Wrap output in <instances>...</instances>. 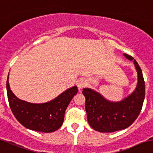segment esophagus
Returning <instances> with one entry per match:
<instances>
[{
    "mask_svg": "<svg viewBox=\"0 0 153 153\" xmlns=\"http://www.w3.org/2000/svg\"><path fill=\"white\" fill-rule=\"evenodd\" d=\"M87 85V80L84 79V78H80L79 80L77 82V86H78V89H82L84 87H85Z\"/></svg>",
    "mask_w": 153,
    "mask_h": 153,
    "instance_id": "34e87169",
    "label": "esophagus"
}]
</instances>
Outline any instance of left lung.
Returning a JSON list of instances; mask_svg holds the SVG:
<instances>
[{"label":"left lung","instance_id":"8db88e82","mask_svg":"<svg viewBox=\"0 0 153 153\" xmlns=\"http://www.w3.org/2000/svg\"><path fill=\"white\" fill-rule=\"evenodd\" d=\"M126 58L134 60L138 75L137 87L132 94L119 102L104 99L91 89L84 88L85 109L90 126L100 132H114L128 128L139 116L145 98V82L141 69L131 56L124 54Z\"/></svg>","mask_w":153,"mask_h":153}]
</instances>
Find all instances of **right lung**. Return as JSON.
<instances>
[{"label":"right lung","mask_w":153,"mask_h":153,"mask_svg":"<svg viewBox=\"0 0 153 153\" xmlns=\"http://www.w3.org/2000/svg\"><path fill=\"white\" fill-rule=\"evenodd\" d=\"M9 75L7 91L10 109L22 126L36 131L49 133L60 128L64 120L65 111L78 93L76 86L63 92L53 100L43 104H33L18 99L10 90Z\"/></svg>","instance_id":"add662e5"}]
</instances>
